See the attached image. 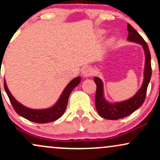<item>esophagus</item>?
Returning <instances> with one entry per match:
<instances>
[{
    "label": "esophagus",
    "instance_id": "1",
    "mask_svg": "<svg viewBox=\"0 0 160 160\" xmlns=\"http://www.w3.org/2000/svg\"><path fill=\"white\" fill-rule=\"evenodd\" d=\"M92 69L89 66H86V67H84L82 70V76L85 77V78H89V77L92 76Z\"/></svg>",
    "mask_w": 160,
    "mask_h": 160
}]
</instances>
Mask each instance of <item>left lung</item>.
<instances>
[{"label": "left lung", "instance_id": "left-lung-1", "mask_svg": "<svg viewBox=\"0 0 160 160\" xmlns=\"http://www.w3.org/2000/svg\"><path fill=\"white\" fill-rule=\"evenodd\" d=\"M128 41L134 42L142 46L144 52L145 64L144 70V80L142 85L135 95L127 100L120 102H108L104 98L103 82L99 78H94L96 84V94H95V108L97 112L102 117L107 120H118L129 116L142 105L146 97L147 89L151 78V58L149 47L143 38L134 29L131 25L128 24Z\"/></svg>", "mask_w": 160, "mask_h": 160}]
</instances>
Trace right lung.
<instances>
[{
    "label": "right lung",
    "mask_w": 160,
    "mask_h": 160,
    "mask_svg": "<svg viewBox=\"0 0 160 160\" xmlns=\"http://www.w3.org/2000/svg\"><path fill=\"white\" fill-rule=\"evenodd\" d=\"M80 81H81L80 77L73 79L65 88L56 103L52 107L45 108V109H32V108L25 107L23 104L19 103L12 96L7 88L6 80H4V89L12 107L18 114L28 120L37 122V123H47V122L57 120L64 114L66 107H67L69 95L73 89L80 83Z\"/></svg>",
    "instance_id": "add662e5"
}]
</instances>
